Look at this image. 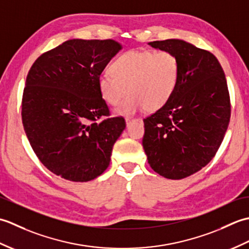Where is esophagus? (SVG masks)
<instances>
[{"mask_svg":"<svg viewBox=\"0 0 249 249\" xmlns=\"http://www.w3.org/2000/svg\"><path fill=\"white\" fill-rule=\"evenodd\" d=\"M136 119H133V118H126L125 119V121H126V124H127V126L131 123V122H133V121H135Z\"/></svg>","mask_w":249,"mask_h":249,"instance_id":"34e87169","label":"esophagus"}]
</instances>
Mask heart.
<instances>
[{
    "instance_id": "b5f03b06",
    "label": "heart",
    "mask_w": 249,
    "mask_h": 249,
    "mask_svg": "<svg viewBox=\"0 0 249 249\" xmlns=\"http://www.w3.org/2000/svg\"><path fill=\"white\" fill-rule=\"evenodd\" d=\"M109 71L98 79L100 96L116 106L128 91L116 112L129 115L144 108L156 111L170 102L178 86L179 61L170 51L133 50L111 63Z\"/></svg>"
}]
</instances>
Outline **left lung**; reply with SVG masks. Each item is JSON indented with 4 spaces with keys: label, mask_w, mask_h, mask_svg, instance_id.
I'll use <instances>...</instances> for the list:
<instances>
[{
    "label": "left lung",
    "mask_w": 249,
    "mask_h": 249,
    "mask_svg": "<svg viewBox=\"0 0 249 249\" xmlns=\"http://www.w3.org/2000/svg\"><path fill=\"white\" fill-rule=\"evenodd\" d=\"M179 61V81L166 106L147 116L142 145L153 170L181 179L212 160L228 128L231 104L223 67L210 51L181 39L152 41Z\"/></svg>",
    "instance_id": "1"
}]
</instances>
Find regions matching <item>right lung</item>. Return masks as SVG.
Here are the masks:
<instances>
[{
	"instance_id": "right-lung-1",
	"label": "right lung",
	"mask_w": 249,
	"mask_h": 249,
	"mask_svg": "<svg viewBox=\"0 0 249 249\" xmlns=\"http://www.w3.org/2000/svg\"><path fill=\"white\" fill-rule=\"evenodd\" d=\"M122 48L113 39L67 40L41 54L26 76V137L41 163L68 181L99 177L126 127L123 116L111 118L98 89L100 73Z\"/></svg>"
}]
</instances>
